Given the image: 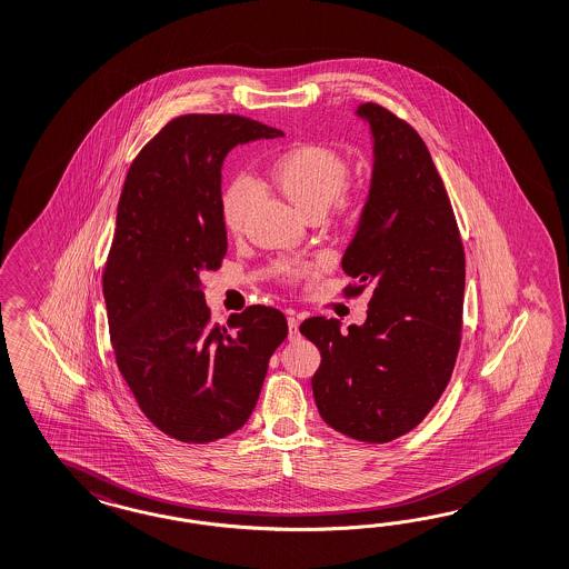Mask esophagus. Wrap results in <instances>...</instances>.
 Segmentation results:
<instances>
[{"label":"esophagus","mask_w":569,"mask_h":569,"mask_svg":"<svg viewBox=\"0 0 569 569\" xmlns=\"http://www.w3.org/2000/svg\"><path fill=\"white\" fill-rule=\"evenodd\" d=\"M298 327H300V321H298V317H293V315H290L288 317V336H290V339H298L300 338V331H298Z\"/></svg>","instance_id":"1"}]
</instances>
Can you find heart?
Here are the masks:
<instances>
[{"label": "heart", "instance_id": "heart-1", "mask_svg": "<svg viewBox=\"0 0 569 569\" xmlns=\"http://www.w3.org/2000/svg\"><path fill=\"white\" fill-rule=\"evenodd\" d=\"M350 178L348 161L331 147L305 142L279 154L271 166V180L279 192L305 216H325L336 200H346ZM254 202V186L248 178H238L223 197V221L231 233L244 230ZM308 264H286V279L308 276Z\"/></svg>", "mask_w": 569, "mask_h": 569}]
</instances>
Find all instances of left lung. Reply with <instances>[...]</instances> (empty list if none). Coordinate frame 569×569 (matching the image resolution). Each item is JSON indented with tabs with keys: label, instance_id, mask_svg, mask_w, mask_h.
<instances>
[{
	"label": "left lung",
	"instance_id": "obj_1",
	"mask_svg": "<svg viewBox=\"0 0 569 569\" xmlns=\"http://www.w3.org/2000/svg\"><path fill=\"white\" fill-rule=\"evenodd\" d=\"M375 168L369 200L341 267L369 290L365 325L341 333L312 317L300 333L321 352L312 377L319 415L358 441L387 443L439 401L460 350L466 259L458 221L425 140L377 103H362Z\"/></svg>",
	"mask_w": 569,
	"mask_h": 569
}]
</instances>
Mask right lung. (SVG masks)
<instances>
[{"label": "right lung", "mask_w": 569, "mask_h": 569, "mask_svg": "<svg viewBox=\"0 0 569 569\" xmlns=\"http://www.w3.org/2000/svg\"><path fill=\"white\" fill-rule=\"evenodd\" d=\"M277 137L233 113L180 116L142 147L123 182L103 271L111 346L142 415L182 443L244 427L288 336L283 312L262 305L213 323L199 277L228 252L226 154Z\"/></svg>", "instance_id": "right-lung-1"}]
</instances>
